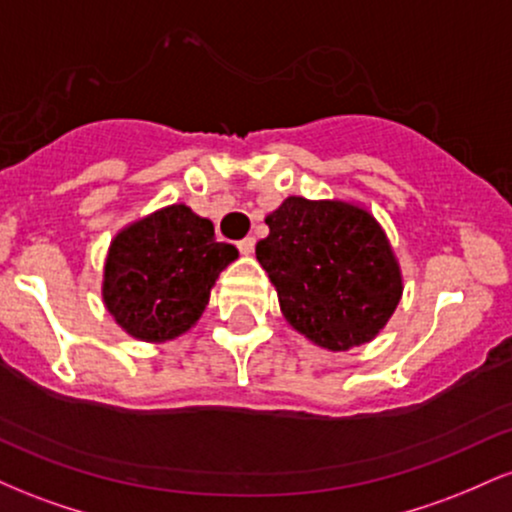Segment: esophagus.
Returning <instances> with one entry per match:
<instances>
[{"label": "esophagus", "mask_w": 512, "mask_h": 512, "mask_svg": "<svg viewBox=\"0 0 512 512\" xmlns=\"http://www.w3.org/2000/svg\"><path fill=\"white\" fill-rule=\"evenodd\" d=\"M238 250H240V255H252V250H255V238L238 240Z\"/></svg>", "instance_id": "34e87169"}]
</instances>
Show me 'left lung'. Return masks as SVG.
<instances>
[{
	"label": "left lung",
	"mask_w": 512,
	"mask_h": 512,
	"mask_svg": "<svg viewBox=\"0 0 512 512\" xmlns=\"http://www.w3.org/2000/svg\"><path fill=\"white\" fill-rule=\"evenodd\" d=\"M264 223L255 255L293 330L327 351L378 337L404 286L375 216L342 199L286 197Z\"/></svg>",
	"instance_id": "obj_1"
}]
</instances>
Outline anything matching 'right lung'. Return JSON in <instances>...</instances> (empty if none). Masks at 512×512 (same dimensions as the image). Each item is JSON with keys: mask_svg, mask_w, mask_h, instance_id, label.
<instances>
[{"mask_svg": "<svg viewBox=\"0 0 512 512\" xmlns=\"http://www.w3.org/2000/svg\"><path fill=\"white\" fill-rule=\"evenodd\" d=\"M238 250L219 243L214 223L170 204L113 238L103 267V303L139 342L161 344L197 325L211 286Z\"/></svg>", "mask_w": 512, "mask_h": 512, "instance_id": "add662e5", "label": "right lung"}]
</instances>
